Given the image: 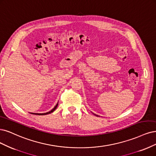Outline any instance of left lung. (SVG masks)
<instances>
[{"instance_id":"obj_1","label":"left lung","mask_w":156,"mask_h":156,"mask_svg":"<svg viewBox=\"0 0 156 156\" xmlns=\"http://www.w3.org/2000/svg\"><path fill=\"white\" fill-rule=\"evenodd\" d=\"M92 114H94V115H96V116H98V117H100V116H99V115H96V114H94V113H92Z\"/></svg>"}]
</instances>
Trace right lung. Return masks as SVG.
<instances>
[{"mask_svg": "<svg viewBox=\"0 0 156 156\" xmlns=\"http://www.w3.org/2000/svg\"><path fill=\"white\" fill-rule=\"evenodd\" d=\"M57 106H58V103H57V104L55 106V107L54 108H53L52 110H51L50 112H46V113H42V114H36V113H31V114H36V115H46V114H51V112H53V111H54L56 108H57Z\"/></svg>", "mask_w": 156, "mask_h": 156, "instance_id": "1", "label": "right lung"}]
</instances>
